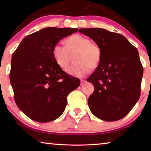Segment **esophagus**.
Segmentation results:
<instances>
[{
    "instance_id": "obj_1",
    "label": "esophagus",
    "mask_w": 151,
    "mask_h": 151,
    "mask_svg": "<svg viewBox=\"0 0 151 151\" xmlns=\"http://www.w3.org/2000/svg\"><path fill=\"white\" fill-rule=\"evenodd\" d=\"M80 82H81V83H80V84H81V86H82V85H84V84H85V83H86V80H83V79H82V80H80Z\"/></svg>"
}]
</instances>
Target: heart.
<instances>
[{
  "label": "heart",
  "instance_id": "heart-1",
  "mask_svg": "<svg viewBox=\"0 0 151 151\" xmlns=\"http://www.w3.org/2000/svg\"><path fill=\"white\" fill-rule=\"evenodd\" d=\"M65 46L59 43L53 47L51 54L59 67L65 70L74 55L75 63L68 68L67 72L77 77L85 76L91 69L98 67L102 58V51L98 45L91 42L87 37L74 34L65 40Z\"/></svg>",
  "mask_w": 151,
  "mask_h": 151
}]
</instances>
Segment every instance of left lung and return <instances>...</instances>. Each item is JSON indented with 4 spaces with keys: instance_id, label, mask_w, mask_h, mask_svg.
I'll use <instances>...</instances> for the list:
<instances>
[{
    "instance_id": "obj_1",
    "label": "left lung",
    "mask_w": 151,
    "mask_h": 151,
    "mask_svg": "<svg viewBox=\"0 0 151 151\" xmlns=\"http://www.w3.org/2000/svg\"><path fill=\"white\" fill-rule=\"evenodd\" d=\"M100 47L102 58L87 79L94 86L88 99L91 111L107 122L125 117L139 100L143 67L139 53L124 36L101 28L79 29Z\"/></svg>"
}]
</instances>
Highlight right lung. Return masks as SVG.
I'll return each mask as SVG.
<instances>
[{
	"label": "right lung",
	"mask_w": 151,
	"mask_h": 151,
	"mask_svg": "<svg viewBox=\"0 0 151 151\" xmlns=\"http://www.w3.org/2000/svg\"><path fill=\"white\" fill-rule=\"evenodd\" d=\"M78 29L47 27L24 37L12 57L9 79L20 110L48 122L63 114L67 96L80 84L53 60V47Z\"/></svg>",
	"instance_id": "add662e5"
}]
</instances>
